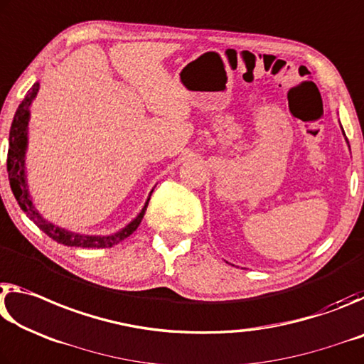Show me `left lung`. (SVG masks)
<instances>
[{"instance_id":"1","label":"left lung","mask_w":364,"mask_h":364,"mask_svg":"<svg viewBox=\"0 0 364 364\" xmlns=\"http://www.w3.org/2000/svg\"><path fill=\"white\" fill-rule=\"evenodd\" d=\"M343 135H345V134H343Z\"/></svg>"}]
</instances>
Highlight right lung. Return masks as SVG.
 Here are the masks:
<instances>
[{
    "label": "right lung",
    "mask_w": 364,
    "mask_h": 364,
    "mask_svg": "<svg viewBox=\"0 0 364 364\" xmlns=\"http://www.w3.org/2000/svg\"><path fill=\"white\" fill-rule=\"evenodd\" d=\"M40 83L35 82L33 87L27 92L26 98L17 108L13 124H11L9 130V148H8V176L11 190L16 196L17 203H19L21 210L27 214L28 219L38 225L40 230H43L48 237L53 240L68 247H79V248H109L112 245H117L124 238H127L130 234H134L139 228L143 216H145L146 206L150 198L146 200L145 206L141 211L136 214L134 221H130L126 228L121 229L116 234L111 235H85L77 234V232L59 228V225L53 224L41 216L37 208L33 206V201L31 198V192H28L27 186V174H26V151L28 143V119H31V105L38 93ZM153 190L150 192V196Z\"/></svg>",
    "instance_id": "obj_1"
}]
</instances>
